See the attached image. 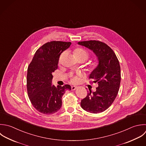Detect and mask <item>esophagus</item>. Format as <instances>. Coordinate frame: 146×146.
Wrapping results in <instances>:
<instances>
[{
    "mask_svg": "<svg viewBox=\"0 0 146 146\" xmlns=\"http://www.w3.org/2000/svg\"><path fill=\"white\" fill-rule=\"evenodd\" d=\"M77 88V86H72V90H75Z\"/></svg>",
    "mask_w": 146,
    "mask_h": 146,
    "instance_id": "1",
    "label": "esophagus"
}]
</instances>
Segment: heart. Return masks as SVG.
I'll list each match as a JSON object with an SVG mask.
<instances>
[{"label": "heart", "mask_w": 146, "mask_h": 146, "mask_svg": "<svg viewBox=\"0 0 146 146\" xmlns=\"http://www.w3.org/2000/svg\"><path fill=\"white\" fill-rule=\"evenodd\" d=\"M62 55V54L60 56V58L59 61H60V59H61V57ZM74 55L77 57H83V58H84L85 59V61L89 57V54L88 52L86 49H85L84 48H77V49L75 50V51H74ZM94 66H92V68H94ZM72 81L73 82H76L77 81V78H73L72 80Z\"/></svg>", "instance_id": "obj_1"}]
</instances>
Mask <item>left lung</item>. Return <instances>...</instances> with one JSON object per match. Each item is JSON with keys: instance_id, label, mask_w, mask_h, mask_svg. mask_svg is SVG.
<instances>
[{"instance_id": "left-lung-1", "label": "left lung", "mask_w": 146, "mask_h": 146, "mask_svg": "<svg viewBox=\"0 0 146 146\" xmlns=\"http://www.w3.org/2000/svg\"><path fill=\"white\" fill-rule=\"evenodd\" d=\"M78 44L92 50L98 65L89 76L92 83H97L96 91L88 93L81 100V106L85 111L97 114L108 109L115 100L121 83V67L113 49L105 43L96 40L80 41Z\"/></svg>"}]
</instances>
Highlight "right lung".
I'll return each mask as SVG.
<instances>
[{"label": "right lung", "instance_id": "obj_1", "mask_svg": "<svg viewBox=\"0 0 146 146\" xmlns=\"http://www.w3.org/2000/svg\"><path fill=\"white\" fill-rule=\"evenodd\" d=\"M70 42L53 41L42 45L36 52L29 64L27 76V87L29 100L33 107L44 114H52L62 106V97L69 85L56 87L52 85V73L58 68L61 53Z\"/></svg>", "mask_w": 146, "mask_h": 146}]
</instances>
